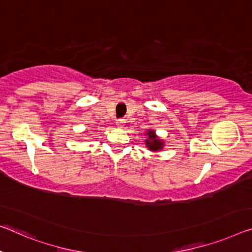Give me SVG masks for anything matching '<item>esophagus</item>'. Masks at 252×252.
<instances>
[{
    "label": "esophagus",
    "instance_id": "esophagus-1",
    "mask_svg": "<svg viewBox=\"0 0 252 252\" xmlns=\"http://www.w3.org/2000/svg\"><path fill=\"white\" fill-rule=\"evenodd\" d=\"M116 125H117L119 128H123V127L125 126V121H124V119H118L117 123H116Z\"/></svg>",
    "mask_w": 252,
    "mask_h": 252
}]
</instances>
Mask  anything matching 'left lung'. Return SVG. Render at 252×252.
Returning <instances> with one entry per match:
<instances>
[{"mask_svg":"<svg viewBox=\"0 0 252 252\" xmlns=\"http://www.w3.org/2000/svg\"><path fill=\"white\" fill-rule=\"evenodd\" d=\"M145 145L150 151L152 152H158V151H162L164 148V142L163 139L160 138L156 134V130L154 129H148V131H145Z\"/></svg>","mask_w":252,"mask_h":252,"instance_id":"left-lung-1","label":"left lung"}]
</instances>
